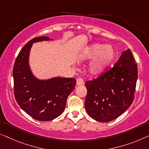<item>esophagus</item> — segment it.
I'll return each instance as SVG.
<instances>
[{
	"mask_svg": "<svg viewBox=\"0 0 149 149\" xmlns=\"http://www.w3.org/2000/svg\"><path fill=\"white\" fill-rule=\"evenodd\" d=\"M76 84H77V86H81V85H83V84H84V79H82V78H81V77H79V78L77 79Z\"/></svg>",
	"mask_w": 149,
	"mask_h": 149,
	"instance_id": "1",
	"label": "esophagus"
}]
</instances>
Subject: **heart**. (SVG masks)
<instances>
[{"instance_id": "1", "label": "heart", "mask_w": 149, "mask_h": 149, "mask_svg": "<svg viewBox=\"0 0 149 149\" xmlns=\"http://www.w3.org/2000/svg\"><path fill=\"white\" fill-rule=\"evenodd\" d=\"M115 55L116 52L112 45L95 43L86 48L82 58L94 59L89 67V72L92 75H99L114 60Z\"/></svg>"}]
</instances>
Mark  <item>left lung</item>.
Listing matches in <instances>:
<instances>
[{
	"label": "left lung",
	"instance_id": "obj_1",
	"mask_svg": "<svg viewBox=\"0 0 149 149\" xmlns=\"http://www.w3.org/2000/svg\"><path fill=\"white\" fill-rule=\"evenodd\" d=\"M137 78V65L128 49L114 67L86 82L85 108L89 116L108 123L123 114L134 100Z\"/></svg>",
	"mask_w": 149,
	"mask_h": 149
}]
</instances>
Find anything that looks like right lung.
I'll use <instances>...</instances> for the list:
<instances>
[{
  "mask_svg": "<svg viewBox=\"0 0 149 149\" xmlns=\"http://www.w3.org/2000/svg\"><path fill=\"white\" fill-rule=\"evenodd\" d=\"M49 40V37H39L29 41L20 51L13 70L14 94L18 104L39 121L52 120L60 116L76 84L75 78L54 77L40 80L33 75L29 65L33 43Z\"/></svg>",
  "mask_w": 149,
  "mask_h": 149,
  "instance_id": "1",
  "label": "right lung"
}]
</instances>
